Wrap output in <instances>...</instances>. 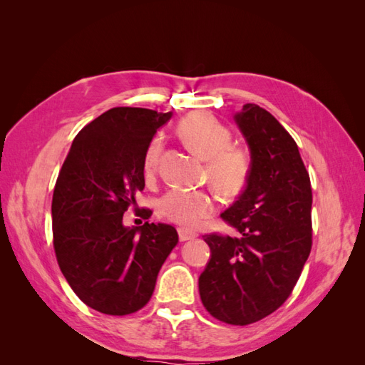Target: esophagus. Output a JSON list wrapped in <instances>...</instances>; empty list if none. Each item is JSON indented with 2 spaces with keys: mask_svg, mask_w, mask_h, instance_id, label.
<instances>
[{
  "mask_svg": "<svg viewBox=\"0 0 365 365\" xmlns=\"http://www.w3.org/2000/svg\"><path fill=\"white\" fill-rule=\"evenodd\" d=\"M178 236H180V240H181V242H185V240H190V239L196 237L197 235L193 233V231H190V230L180 227V228H178Z\"/></svg>",
  "mask_w": 365,
  "mask_h": 365,
  "instance_id": "esophagus-1",
  "label": "esophagus"
}]
</instances>
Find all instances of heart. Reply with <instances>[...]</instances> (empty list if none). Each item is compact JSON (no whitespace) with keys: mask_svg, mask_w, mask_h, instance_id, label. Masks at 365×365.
Returning <instances> with one entry per match:
<instances>
[{"mask_svg":"<svg viewBox=\"0 0 365 365\" xmlns=\"http://www.w3.org/2000/svg\"><path fill=\"white\" fill-rule=\"evenodd\" d=\"M184 145L207 164V176L216 190L236 196L245 189L251 173V155L244 146L231 145V130L205 113L184 117L178 125ZM160 161V143L148 148L143 170L146 181L155 180ZM216 195L210 190H169L157 204L158 215L170 222L196 228L215 213Z\"/></svg>","mask_w":365,"mask_h":365,"instance_id":"1","label":"heart"}]
</instances>
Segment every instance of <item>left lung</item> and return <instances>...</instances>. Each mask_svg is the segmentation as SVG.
<instances>
[{
	"label": "left lung",
	"mask_w": 365,
	"mask_h": 365,
	"mask_svg": "<svg viewBox=\"0 0 365 365\" xmlns=\"http://www.w3.org/2000/svg\"><path fill=\"white\" fill-rule=\"evenodd\" d=\"M236 121L251 149V173L220 215L237 236L210 233L200 277L208 314L233 326L260 322L288 300L312 248L311 178L297 143L279 120L247 103Z\"/></svg>",
	"instance_id": "obj_1"
}]
</instances>
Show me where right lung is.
Masks as SVG:
<instances>
[{
    "label": "right lung",
    "mask_w": 365,
    "mask_h": 365,
    "mask_svg": "<svg viewBox=\"0 0 365 365\" xmlns=\"http://www.w3.org/2000/svg\"><path fill=\"white\" fill-rule=\"evenodd\" d=\"M170 113L118 106L76 135L53 192V247L81 300L106 315L145 307L157 275L178 244L172 225L123 227V215L145 189L146 150ZM152 210L141 208L149 219Z\"/></svg>",
    "instance_id": "right-lung-1"
}]
</instances>
